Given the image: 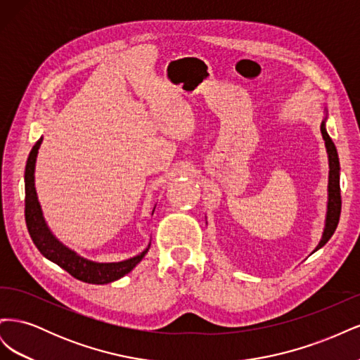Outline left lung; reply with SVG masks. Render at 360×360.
<instances>
[{"instance_id":"1","label":"left lung","mask_w":360,"mask_h":360,"mask_svg":"<svg viewBox=\"0 0 360 360\" xmlns=\"http://www.w3.org/2000/svg\"><path fill=\"white\" fill-rule=\"evenodd\" d=\"M324 118L321 122V136L324 139L326 146V153H328L329 160V180H328V209H326V217H324V228L321 233V238L319 245L315 246L311 254L317 252L326 243L329 242V238L333 236L338 222H340V214H341V188H340V158H338V151L333 144L332 138L329 136L328 130H326V123H328V108L323 106Z\"/></svg>"}]
</instances>
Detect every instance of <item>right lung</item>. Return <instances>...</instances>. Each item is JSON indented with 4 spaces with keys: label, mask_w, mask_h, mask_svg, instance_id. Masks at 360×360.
Returning a JSON list of instances; mask_svg holds the SVG:
<instances>
[{
    "label": "right lung",
    "mask_w": 360,
    "mask_h": 360,
    "mask_svg": "<svg viewBox=\"0 0 360 360\" xmlns=\"http://www.w3.org/2000/svg\"><path fill=\"white\" fill-rule=\"evenodd\" d=\"M43 136L32 147L31 153L27 160L25 167V221L28 233L34 242L36 248L40 250V254L48 258L52 263H56L61 269H64L69 274L79 279L86 284H96L103 285L110 284L120 278L127 275L129 271H132L139 263L141 259L146 257L150 249L148 246L139 252L138 255L127 258L123 261H114V263H99V261H93L89 258L81 257L78 252H75L73 249L61 243L58 238L53 236L51 228L48 226V222L45 221V216L41 212V205L39 202V197L36 192V181H34V171H36V160L39 155V148L41 146ZM156 205L153 207V212ZM153 214V213H151Z\"/></svg>",
    "instance_id": "add662e5"
}]
</instances>
